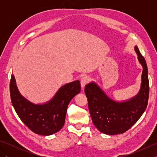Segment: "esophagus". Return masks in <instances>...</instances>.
Listing matches in <instances>:
<instances>
[{
    "label": "esophagus",
    "mask_w": 157,
    "mask_h": 157,
    "mask_svg": "<svg viewBox=\"0 0 157 157\" xmlns=\"http://www.w3.org/2000/svg\"><path fill=\"white\" fill-rule=\"evenodd\" d=\"M90 81V79L88 76H83L82 79H81V81H80V83H81V86L82 88H84V86L88 84V83Z\"/></svg>",
    "instance_id": "esophagus-1"
}]
</instances>
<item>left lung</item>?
<instances>
[{
    "mask_svg": "<svg viewBox=\"0 0 157 157\" xmlns=\"http://www.w3.org/2000/svg\"><path fill=\"white\" fill-rule=\"evenodd\" d=\"M135 51L143 71L141 88L134 97L128 101L116 102L109 98L95 83L85 86L92 122L103 134L116 135L128 131L140 118L147 106L149 96L147 65L138 46H135Z\"/></svg>",
    "mask_w": 157,
    "mask_h": 157,
    "instance_id": "left-lung-1",
    "label": "left lung"
}]
</instances>
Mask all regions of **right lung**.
I'll return each mask as SVG.
<instances>
[{"instance_id": "add662e5", "label": "right lung", "mask_w": 157, "mask_h": 157, "mask_svg": "<svg viewBox=\"0 0 157 157\" xmlns=\"http://www.w3.org/2000/svg\"><path fill=\"white\" fill-rule=\"evenodd\" d=\"M80 90V82L76 80L63 86L48 102L35 105L20 94L13 74L10 80L11 102L17 114L29 129L42 136L55 134L63 128L69 103Z\"/></svg>"}]
</instances>
